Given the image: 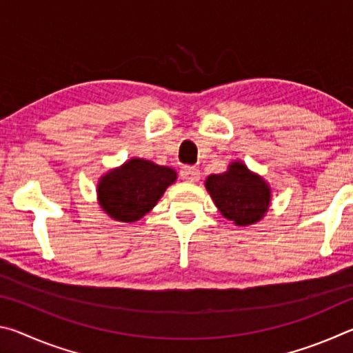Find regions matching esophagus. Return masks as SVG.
<instances>
[{
  "label": "esophagus",
  "instance_id": "esophagus-1",
  "mask_svg": "<svg viewBox=\"0 0 353 353\" xmlns=\"http://www.w3.org/2000/svg\"><path fill=\"white\" fill-rule=\"evenodd\" d=\"M181 177L183 179V181L194 183V182L199 181L201 172H199L198 168H194V166L185 165V166H182V170H181Z\"/></svg>",
  "mask_w": 353,
  "mask_h": 353
}]
</instances>
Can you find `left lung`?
I'll return each instance as SVG.
<instances>
[{"label":"left lung","mask_w":353,"mask_h":353,"mask_svg":"<svg viewBox=\"0 0 353 353\" xmlns=\"http://www.w3.org/2000/svg\"><path fill=\"white\" fill-rule=\"evenodd\" d=\"M205 188L221 214L236 225L259 223L270 208V185L241 162H232L225 172L208 176Z\"/></svg>","instance_id":"left-lung-1"}]
</instances>
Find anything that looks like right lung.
<instances>
[{"label": "right lung", "mask_w": 353, "mask_h": 353, "mask_svg": "<svg viewBox=\"0 0 353 353\" xmlns=\"http://www.w3.org/2000/svg\"><path fill=\"white\" fill-rule=\"evenodd\" d=\"M176 171L151 160L130 159L99 179L98 201L110 218L121 223L139 221L174 183Z\"/></svg>", "instance_id": "right-lung-1"}]
</instances>
